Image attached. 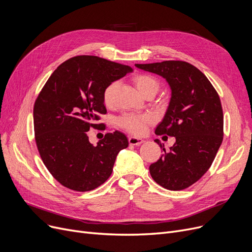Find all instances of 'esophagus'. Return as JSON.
<instances>
[{"instance_id":"obj_1","label":"esophagus","mask_w":252,"mask_h":252,"mask_svg":"<svg viewBox=\"0 0 252 252\" xmlns=\"http://www.w3.org/2000/svg\"><path fill=\"white\" fill-rule=\"evenodd\" d=\"M128 141H129V145H131V146H139L143 142V140L141 138H137L134 136H129Z\"/></svg>"}]
</instances>
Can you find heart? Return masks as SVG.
I'll use <instances>...</instances> for the list:
<instances>
[{"label": "heart", "instance_id": "b5f03b06", "mask_svg": "<svg viewBox=\"0 0 252 252\" xmlns=\"http://www.w3.org/2000/svg\"><path fill=\"white\" fill-rule=\"evenodd\" d=\"M132 82L137 90L145 96L150 92H157L159 82L155 77L148 74H137L132 78ZM118 88V83L112 82L105 87L102 93V100L106 106H112L115 101V93ZM154 122V118L149 114H131L127 113L119 117L117 120L118 126L128 132L141 135L146 132L149 125Z\"/></svg>", "mask_w": 252, "mask_h": 252}]
</instances>
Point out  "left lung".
I'll use <instances>...</instances> for the list:
<instances>
[{
  "label": "left lung",
  "instance_id": "obj_1",
  "mask_svg": "<svg viewBox=\"0 0 252 252\" xmlns=\"http://www.w3.org/2000/svg\"><path fill=\"white\" fill-rule=\"evenodd\" d=\"M162 76L171 88V98L157 135L174 136L175 142L150 166L154 181L170 190L189 188L206 173L223 138L220 99L207 77L193 64L182 61L135 64Z\"/></svg>",
  "mask_w": 252,
  "mask_h": 252
}]
</instances>
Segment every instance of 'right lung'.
Listing matches in <instances>:
<instances>
[{"label": "right lung", "instance_id": "1", "mask_svg": "<svg viewBox=\"0 0 252 252\" xmlns=\"http://www.w3.org/2000/svg\"><path fill=\"white\" fill-rule=\"evenodd\" d=\"M132 68L92 55L69 58L48 79L33 105L34 139L43 163L56 181L77 191L101 186L118 153L128 147L120 131L93 146L87 132L106 114L102 93ZM104 130V129H103Z\"/></svg>", "mask_w": 252, "mask_h": 252}]
</instances>
